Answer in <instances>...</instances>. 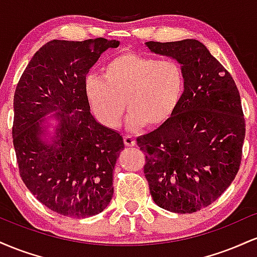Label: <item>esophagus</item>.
I'll use <instances>...</instances> for the list:
<instances>
[{"instance_id":"esophagus-1","label":"esophagus","mask_w":257,"mask_h":257,"mask_svg":"<svg viewBox=\"0 0 257 257\" xmlns=\"http://www.w3.org/2000/svg\"><path fill=\"white\" fill-rule=\"evenodd\" d=\"M123 141H124L125 146H134L135 145V139L131 137V135H124V137H123Z\"/></svg>"}]
</instances>
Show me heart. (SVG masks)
Returning <instances> with one entry per match:
<instances>
[{
    "label": "heart",
    "mask_w": 257,
    "mask_h": 257,
    "mask_svg": "<svg viewBox=\"0 0 257 257\" xmlns=\"http://www.w3.org/2000/svg\"><path fill=\"white\" fill-rule=\"evenodd\" d=\"M185 89V73L173 59L122 53L102 69V77L87 78L85 94L91 110L102 124H119L126 107L128 125L158 126L176 111Z\"/></svg>",
    "instance_id": "obj_1"
}]
</instances>
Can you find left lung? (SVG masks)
<instances>
[{
    "label": "left lung",
    "mask_w": 257,
    "mask_h": 257,
    "mask_svg": "<svg viewBox=\"0 0 257 257\" xmlns=\"http://www.w3.org/2000/svg\"><path fill=\"white\" fill-rule=\"evenodd\" d=\"M146 44L181 64L185 90L173 116L137 140L146 152L144 174L156 204L192 214L219 198L239 170L245 138L239 91L199 41Z\"/></svg>",
    "instance_id": "left-lung-1"
}]
</instances>
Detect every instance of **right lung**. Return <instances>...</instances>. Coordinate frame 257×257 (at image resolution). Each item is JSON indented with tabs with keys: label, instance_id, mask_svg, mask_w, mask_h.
I'll list each match as a JSON object with an SVG mask.
<instances>
[{
	"label": "right lung",
	"instance_id": "add662e5",
	"mask_svg": "<svg viewBox=\"0 0 257 257\" xmlns=\"http://www.w3.org/2000/svg\"><path fill=\"white\" fill-rule=\"evenodd\" d=\"M118 44L102 37L49 41L17 84L12 135L20 176L43 205L64 216L101 213L113 196V168L124 144L91 116L85 81L101 53ZM53 110L59 124L48 146L40 140V118Z\"/></svg>",
	"mask_w": 257,
	"mask_h": 257
}]
</instances>
